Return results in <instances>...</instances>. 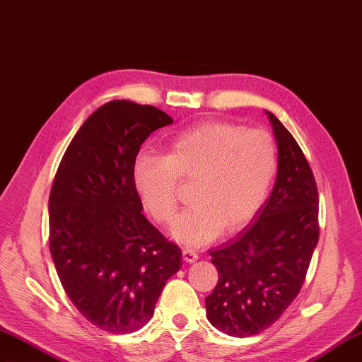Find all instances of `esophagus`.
Listing matches in <instances>:
<instances>
[{
  "label": "esophagus",
  "instance_id": "34e87169",
  "mask_svg": "<svg viewBox=\"0 0 362 362\" xmlns=\"http://www.w3.org/2000/svg\"><path fill=\"white\" fill-rule=\"evenodd\" d=\"M182 259L187 263H194L198 260V254L194 251V249H184L182 251Z\"/></svg>",
  "mask_w": 362,
  "mask_h": 362
}]
</instances>
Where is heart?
Segmentation results:
<instances>
[{
    "label": "heart",
    "mask_w": 362,
    "mask_h": 362,
    "mask_svg": "<svg viewBox=\"0 0 362 362\" xmlns=\"http://www.w3.org/2000/svg\"><path fill=\"white\" fill-rule=\"evenodd\" d=\"M277 168L276 144L263 130L212 122L181 132L165 155L142 153L133 182L142 204L159 223H170L180 203V181H194V203L173 223L172 234L189 246L212 242L243 226L259 211Z\"/></svg>",
    "instance_id": "obj_1"
}]
</instances>
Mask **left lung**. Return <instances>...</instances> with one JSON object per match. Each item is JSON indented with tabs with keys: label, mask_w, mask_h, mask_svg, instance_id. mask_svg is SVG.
Wrapping results in <instances>:
<instances>
[{
	"label": "left lung",
	"mask_w": 362,
	"mask_h": 362,
	"mask_svg": "<svg viewBox=\"0 0 362 362\" xmlns=\"http://www.w3.org/2000/svg\"><path fill=\"white\" fill-rule=\"evenodd\" d=\"M264 113L279 151L274 187L246 229L209 251L218 284L206 297V315L234 338L259 334L282 316L300 291L319 240L315 176L293 134Z\"/></svg>",
	"instance_id": "1"
}]
</instances>
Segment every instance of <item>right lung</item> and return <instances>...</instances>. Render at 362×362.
Returning <instances> with one entry per match:
<instances>
[{
	"instance_id": "1",
	"label": "right lung",
	"mask_w": 362,
	"mask_h": 362,
	"mask_svg": "<svg viewBox=\"0 0 362 362\" xmlns=\"http://www.w3.org/2000/svg\"><path fill=\"white\" fill-rule=\"evenodd\" d=\"M170 124L156 107L111 100L80 127L55 173L49 251L71 302L103 332L141 330L181 268V249L144 216L133 182L144 141Z\"/></svg>"
}]
</instances>
